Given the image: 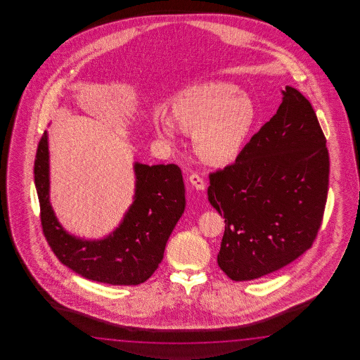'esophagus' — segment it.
<instances>
[{
  "mask_svg": "<svg viewBox=\"0 0 360 360\" xmlns=\"http://www.w3.org/2000/svg\"><path fill=\"white\" fill-rule=\"evenodd\" d=\"M189 181L191 185L197 189V191H203L206 188V183L203 180V177L200 176L197 172H193L191 176H189Z\"/></svg>",
  "mask_w": 360,
  "mask_h": 360,
  "instance_id": "1",
  "label": "esophagus"
}]
</instances>
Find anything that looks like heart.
I'll use <instances>...</instances> for the list:
<instances>
[{
	"label": "heart",
	"mask_w": 360,
	"mask_h": 360,
	"mask_svg": "<svg viewBox=\"0 0 360 360\" xmlns=\"http://www.w3.org/2000/svg\"><path fill=\"white\" fill-rule=\"evenodd\" d=\"M177 126L194 135L195 152L203 161L226 165L234 161L252 129L255 109L234 84L207 82L185 90L174 101ZM162 138L175 140L176 124L169 117L157 122Z\"/></svg>",
	"instance_id": "obj_1"
}]
</instances>
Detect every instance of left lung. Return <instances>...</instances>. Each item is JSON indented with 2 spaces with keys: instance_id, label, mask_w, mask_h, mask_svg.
Masks as SVG:
<instances>
[{
  "instance_id": "left-lung-1",
  "label": "left lung",
  "mask_w": 360,
  "mask_h": 360,
  "mask_svg": "<svg viewBox=\"0 0 360 360\" xmlns=\"http://www.w3.org/2000/svg\"><path fill=\"white\" fill-rule=\"evenodd\" d=\"M282 95L236 162L210 174V203L225 219L217 264L233 281L291 264L313 245L323 221L327 140L310 101L291 86Z\"/></svg>"
}]
</instances>
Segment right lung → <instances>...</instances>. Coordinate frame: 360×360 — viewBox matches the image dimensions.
<instances>
[{"instance_id": "1", "label": "right lung", "mask_w": 360, "mask_h": 360, "mask_svg": "<svg viewBox=\"0 0 360 360\" xmlns=\"http://www.w3.org/2000/svg\"><path fill=\"white\" fill-rule=\"evenodd\" d=\"M136 194L122 224L103 240L69 236L49 202V146L44 132L34 160L44 236L61 264L78 276L113 285H138L153 276L165 247L185 210V189L177 165L135 163Z\"/></svg>"}]
</instances>
